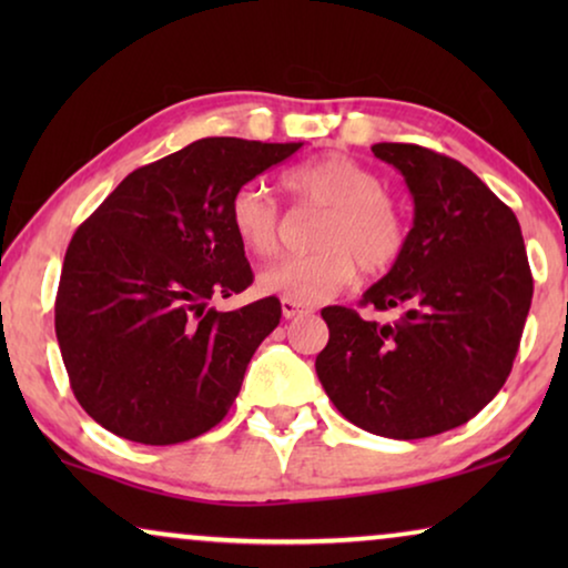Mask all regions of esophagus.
Returning <instances> with one entry per match:
<instances>
[{
  "label": "esophagus",
  "mask_w": 568,
  "mask_h": 568,
  "mask_svg": "<svg viewBox=\"0 0 568 568\" xmlns=\"http://www.w3.org/2000/svg\"><path fill=\"white\" fill-rule=\"evenodd\" d=\"M310 310H313V307L300 305V302H294V300H282V313H284L286 321H290V317H297L302 313H310Z\"/></svg>",
  "instance_id": "34e87169"
}]
</instances>
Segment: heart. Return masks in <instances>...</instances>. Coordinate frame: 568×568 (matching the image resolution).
Wrapping results in <instances>:
<instances>
[{"label": "heart", "mask_w": 568, "mask_h": 568, "mask_svg": "<svg viewBox=\"0 0 568 568\" xmlns=\"http://www.w3.org/2000/svg\"><path fill=\"white\" fill-rule=\"evenodd\" d=\"M284 189L297 204L323 209L313 230V253L268 263L258 292L313 305L354 282L356 271L390 268L406 245V220L369 168L346 154H323L284 175ZM230 224L247 251L274 255L282 245V212L268 191L245 183L230 199Z\"/></svg>", "instance_id": "heart-1"}]
</instances>
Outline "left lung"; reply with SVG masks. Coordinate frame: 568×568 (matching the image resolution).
I'll list each match as a JSON object with an SVG mask.
<instances>
[{
    "label": "left lung",
    "mask_w": 568,
    "mask_h": 568,
    "mask_svg": "<svg viewBox=\"0 0 568 568\" xmlns=\"http://www.w3.org/2000/svg\"><path fill=\"white\" fill-rule=\"evenodd\" d=\"M372 152L406 178L414 227L359 305L400 317L323 307L331 336L315 372L359 429L424 439L470 422L507 383L532 274L515 212L463 162L398 142Z\"/></svg>",
    "instance_id": "obj_1"
}]
</instances>
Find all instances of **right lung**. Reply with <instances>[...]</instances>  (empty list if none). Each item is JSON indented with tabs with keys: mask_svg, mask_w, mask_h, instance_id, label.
I'll use <instances>...</instances> for the list:
<instances>
[{
	"mask_svg": "<svg viewBox=\"0 0 568 568\" xmlns=\"http://www.w3.org/2000/svg\"><path fill=\"white\" fill-rule=\"evenodd\" d=\"M302 142L199 139L129 173L74 232L57 294V338L74 398L142 445H178L227 416L247 362L282 317L263 297L216 313L253 284L230 199Z\"/></svg>",
	"mask_w": 568,
	"mask_h": 568,
	"instance_id": "obj_1",
	"label": "right lung"
}]
</instances>
